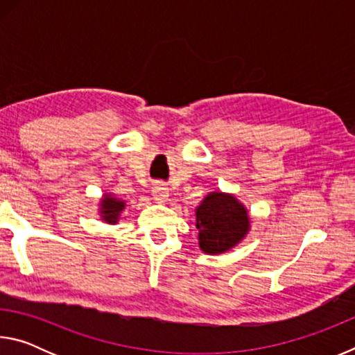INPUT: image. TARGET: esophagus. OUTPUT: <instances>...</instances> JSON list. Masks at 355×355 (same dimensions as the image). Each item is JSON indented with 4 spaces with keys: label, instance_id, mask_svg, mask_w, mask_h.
I'll list each match as a JSON object with an SVG mask.
<instances>
[{
    "label": "esophagus",
    "instance_id": "obj_1",
    "mask_svg": "<svg viewBox=\"0 0 355 355\" xmlns=\"http://www.w3.org/2000/svg\"><path fill=\"white\" fill-rule=\"evenodd\" d=\"M152 196L158 203H164L167 200V197H169V189H167L163 183H155L152 186Z\"/></svg>",
    "mask_w": 355,
    "mask_h": 355
}]
</instances>
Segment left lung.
I'll use <instances>...</instances> for the list:
<instances>
[{
	"instance_id": "1",
	"label": "left lung",
	"mask_w": 355,
	"mask_h": 355,
	"mask_svg": "<svg viewBox=\"0 0 355 355\" xmlns=\"http://www.w3.org/2000/svg\"><path fill=\"white\" fill-rule=\"evenodd\" d=\"M200 249L207 254H222L236 245L249 230L245 208L235 197L211 192L197 208Z\"/></svg>"
}]
</instances>
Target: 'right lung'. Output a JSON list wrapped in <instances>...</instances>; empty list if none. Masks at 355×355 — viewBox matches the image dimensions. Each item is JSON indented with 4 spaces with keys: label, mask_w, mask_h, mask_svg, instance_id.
Returning <instances> with one entry per match:
<instances>
[{
    "label": "right lung",
    "mask_w": 355,
    "mask_h": 355,
    "mask_svg": "<svg viewBox=\"0 0 355 355\" xmlns=\"http://www.w3.org/2000/svg\"><path fill=\"white\" fill-rule=\"evenodd\" d=\"M125 207L123 202L114 199L111 196H105V199L101 200V211H103V218L107 222H116L119 213L122 211Z\"/></svg>",
    "instance_id": "obj_1"
}]
</instances>
